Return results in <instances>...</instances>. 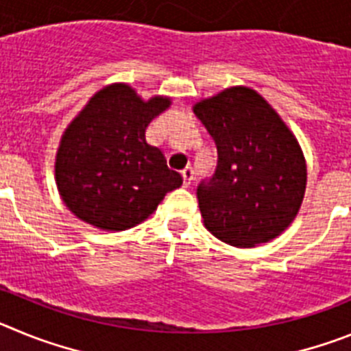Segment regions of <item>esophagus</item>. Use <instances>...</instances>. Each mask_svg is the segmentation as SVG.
<instances>
[{
  "label": "esophagus",
  "mask_w": 351,
  "mask_h": 351,
  "mask_svg": "<svg viewBox=\"0 0 351 351\" xmlns=\"http://www.w3.org/2000/svg\"><path fill=\"white\" fill-rule=\"evenodd\" d=\"M182 178H184V186L188 188V186L191 184V181H193V169H191V167H186V169L182 170Z\"/></svg>",
  "instance_id": "esophagus-1"
}]
</instances>
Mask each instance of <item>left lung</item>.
<instances>
[{"label":"left lung","mask_w":351,"mask_h":351,"mask_svg":"<svg viewBox=\"0 0 351 351\" xmlns=\"http://www.w3.org/2000/svg\"><path fill=\"white\" fill-rule=\"evenodd\" d=\"M218 147V169L198 188L207 230L234 247L283 234L302 206L308 165L299 141L255 89L232 86L193 105Z\"/></svg>","instance_id":"8db88e82"}]
</instances>
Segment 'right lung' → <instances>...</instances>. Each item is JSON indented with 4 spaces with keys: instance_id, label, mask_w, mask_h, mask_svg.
<instances>
[{
    "instance_id": "add662e5",
    "label": "right lung",
    "mask_w": 351,
    "mask_h": 351,
    "mask_svg": "<svg viewBox=\"0 0 351 351\" xmlns=\"http://www.w3.org/2000/svg\"><path fill=\"white\" fill-rule=\"evenodd\" d=\"M170 105V96L144 100L126 82L107 84L86 101L64 128L54 161L56 186L73 216L98 230H128L181 188V173L145 141L149 123Z\"/></svg>"
}]
</instances>
